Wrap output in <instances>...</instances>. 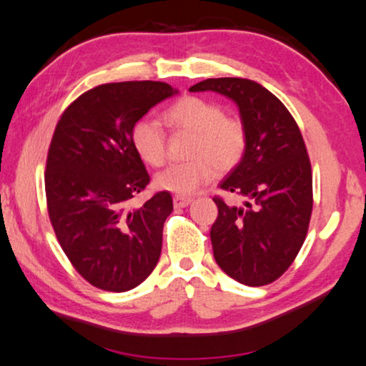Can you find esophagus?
I'll list each match as a JSON object with an SVG mask.
<instances>
[{"mask_svg": "<svg viewBox=\"0 0 366 366\" xmlns=\"http://www.w3.org/2000/svg\"><path fill=\"white\" fill-rule=\"evenodd\" d=\"M174 207L176 208H184V207H189L192 204V199L190 197H182V195H174Z\"/></svg>", "mask_w": 366, "mask_h": 366, "instance_id": "obj_1", "label": "esophagus"}]
</instances>
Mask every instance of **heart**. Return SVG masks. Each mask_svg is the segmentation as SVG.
<instances>
[{"label": "heart", "instance_id": "heart-1", "mask_svg": "<svg viewBox=\"0 0 366 366\" xmlns=\"http://www.w3.org/2000/svg\"><path fill=\"white\" fill-rule=\"evenodd\" d=\"M164 120L172 129L194 133L190 156L156 174V187L177 195H192L217 176L239 164L247 147L246 127L241 120L226 117L217 102L187 96L166 110ZM132 142L140 158L149 166L166 159V133L153 119H140L133 125Z\"/></svg>", "mask_w": 366, "mask_h": 366}]
</instances>
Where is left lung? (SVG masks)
I'll return each instance as SVG.
<instances>
[{"mask_svg": "<svg viewBox=\"0 0 366 366\" xmlns=\"http://www.w3.org/2000/svg\"><path fill=\"white\" fill-rule=\"evenodd\" d=\"M189 91L218 92L239 109L247 147L219 189L241 207L214 197L218 218L210 237L226 275L262 287L285 272L303 246L312 212V174L297 122L269 89L252 79L210 78Z\"/></svg>", "mask_w": 366, "mask_h": 366, "instance_id": "1", "label": "left lung"}]
</instances>
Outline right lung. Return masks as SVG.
I'll return each mask as SVG.
<instances>
[{
    "instance_id": "right-lung-1",
    "label": "right lung",
    "mask_w": 366,
    "mask_h": 366,
    "mask_svg": "<svg viewBox=\"0 0 366 366\" xmlns=\"http://www.w3.org/2000/svg\"><path fill=\"white\" fill-rule=\"evenodd\" d=\"M177 92L159 81L101 84L79 96L56 124L45 172L49 217L69 262L101 290L129 292L159 260L172 197L158 192L129 208L149 182L132 130Z\"/></svg>"
}]
</instances>
